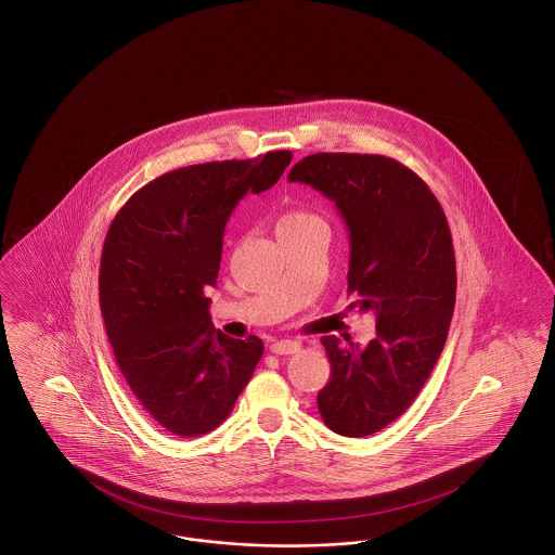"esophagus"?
Listing matches in <instances>:
<instances>
[{
	"instance_id": "34e87169",
	"label": "esophagus",
	"mask_w": 555,
	"mask_h": 555,
	"mask_svg": "<svg viewBox=\"0 0 555 555\" xmlns=\"http://www.w3.org/2000/svg\"><path fill=\"white\" fill-rule=\"evenodd\" d=\"M301 349V344L297 341H274L270 345V351L276 356H289V353H297Z\"/></svg>"
}]
</instances>
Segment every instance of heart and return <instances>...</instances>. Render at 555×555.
<instances>
[{
  "mask_svg": "<svg viewBox=\"0 0 555 555\" xmlns=\"http://www.w3.org/2000/svg\"><path fill=\"white\" fill-rule=\"evenodd\" d=\"M312 227H324L322 220H320V216H317L314 211H285V214L276 220V235L281 238L285 237V235H291V233H297V231L312 229Z\"/></svg>",
  "mask_w": 555,
  "mask_h": 555,
  "instance_id": "obj_1",
  "label": "heart"
}]
</instances>
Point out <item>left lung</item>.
I'll return each instance as SVG.
<instances>
[{"label": "left lung", "mask_w": 555, "mask_h": 555, "mask_svg": "<svg viewBox=\"0 0 555 555\" xmlns=\"http://www.w3.org/2000/svg\"><path fill=\"white\" fill-rule=\"evenodd\" d=\"M287 179L314 186L344 216L351 308L376 317L366 347L320 339L331 362L320 416L344 437H369L412 405L448 339L455 306L448 218L416 172L385 156L312 154Z\"/></svg>", "instance_id": "obj_1"}]
</instances>
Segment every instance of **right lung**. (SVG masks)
I'll return each instance as SVG.
<instances>
[{"label":"right lung","mask_w":555,"mask_h":555,"mask_svg":"<svg viewBox=\"0 0 555 555\" xmlns=\"http://www.w3.org/2000/svg\"><path fill=\"white\" fill-rule=\"evenodd\" d=\"M291 152L185 166L141 186L107 231L100 308L132 396L177 437H199L231 414L258 366V337L211 324L224 229L241 197L274 185Z\"/></svg>","instance_id":"right-lung-1"}]
</instances>
